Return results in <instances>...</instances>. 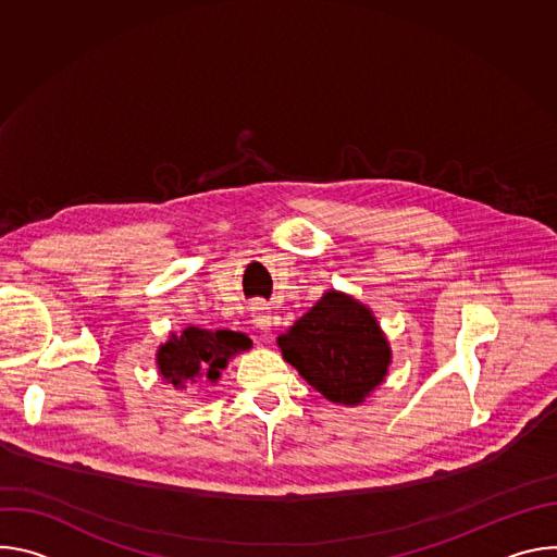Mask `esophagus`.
Returning <instances> with one entry per match:
<instances>
[{
    "mask_svg": "<svg viewBox=\"0 0 557 557\" xmlns=\"http://www.w3.org/2000/svg\"><path fill=\"white\" fill-rule=\"evenodd\" d=\"M251 317H253V324L260 333H264V335L271 333V326L275 324V312L271 310V304H267L262 299H256L251 304Z\"/></svg>",
    "mask_w": 557,
    "mask_h": 557,
    "instance_id": "obj_1",
    "label": "esophagus"
}]
</instances>
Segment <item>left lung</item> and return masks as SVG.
<instances>
[{"mask_svg": "<svg viewBox=\"0 0 557 557\" xmlns=\"http://www.w3.org/2000/svg\"><path fill=\"white\" fill-rule=\"evenodd\" d=\"M282 357L329 401L359 406L383 383L392 350L368 306L329 290L277 337Z\"/></svg>", "mask_w": 557, "mask_h": 557, "instance_id": "1", "label": "left lung"}]
</instances>
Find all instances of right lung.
Returning a JSON list of instances; mask_svg holds the SVG:
<instances>
[{
	"instance_id": "add662e5",
	"label": "right lung",
	"mask_w": 557,
	"mask_h": 557,
	"mask_svg": "<svg viewBox=\"0 0 557 557\" xmlns=\"http://www.w3.org/2000/svg\"><path fill=\"white\" fill-rule=\"evenodd\" d=\"M253 342L233 331H205L198 326H187L181 335L170 337L156 352V363L161 376L174 387H185L198 379L215 383L226 363L245 350Z\"/></svg>"
}]
</instances>
